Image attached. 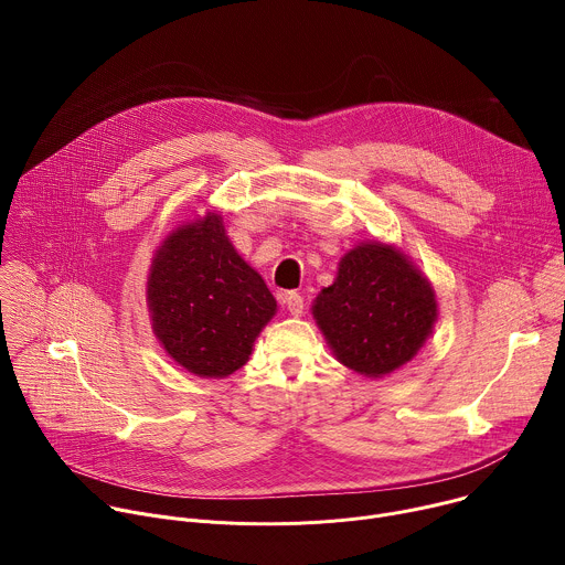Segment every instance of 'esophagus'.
I'll use <instances>...</instances> for the list:
<instances>
[{"mask_svg":"<svg viewBox=\"0 0 565 565\" xmlns=\"http://www.w3.org/2000/svg\"><path fill=\"white\" fill-rule=\"evenodd\" d=\"M279 303L292 315V317H301L303 312V297L299 292H281L279 295Z\"/></svg>","mask_w":565,"mask_h":565,"instance_id":"obj_1","label":"esophagus"}]
</instances>
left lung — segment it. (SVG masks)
I'll return each mask as SVG.
<instances>
[{"instance_id":"1","label":"left lung","mask_w":565,"mask_h":565,"mask_svg":"<svg viewBox=\"0 0 565 565\" xmlns=\"http://www.w3.org/2000/svg\"><path fill=\"white\" fill-rule=\"evenodd\" d=\"M310 310L335 360L364 377H384L409 364L438 319L427 275L384 241L351 248Z\"/></svg>"}]
</instances>
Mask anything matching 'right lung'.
<instances>
[{
	"instance_id": "right-lung-1",
	"label": "right lung",
	"mask_w": 565,
	"mask_h": 565,
	"mask_svg": "<svg viewBox=\"0 0 565 565\" xmlns=\"http://www.w3.org/2000/svg\"><path fill=\"white\" fill-rule=\"evenodd\" d=\"M147 308L156 340L179 366L227 377L250 360L277 301L234 250L223 216L205 212L174 227L153 253Z\"/></svg>"
}]
</instances>
